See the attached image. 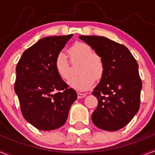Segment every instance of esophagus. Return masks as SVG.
I'll use <instances>...</instances> for the list:
<instances>
[{"instance_id": "obj_1", "label": "esophagus", "mask_w": 155, "mask_h": 155, "mask_svg": "<svg viewBox=\"0 0 155 155\" xmlns=\"http://www.w3.org/2000/svg\"><path fill=\"white\" fill-rule=\"evenodd\" d=\"M86 93H81V92H78V98H84L86 96Z\"/></svg>"}]
</instances>
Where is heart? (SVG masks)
I'll return each instance as SVG.
<instances>
[{
	"mask_svg": "<svg viewBox=\"0 0 155 155\" xmlns=\"http://www.w3.org/2000/svg\"><path fill=\"white\" fill-rule=\"evenodd\" d=\"M71 61H81L78 76L73 77L68 84L78 91L88 89L94 84V79L99 80L105 71V62L100 55L94 53L92 48L84 42H76L68 50ZM54 67L58 76L67 81L71 77L69 60L64 52L56 56Z\"/></svg>",
	"mask_w": 155,
	"mask_h": 155,
	"instance_id": "1",
	"label": "heart"
}]
</instances>
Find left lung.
<instances>
[{"label": "left lung", "mask_w": 155, "mask_h": 155, "mask_svg": "<svg viewBox=\"0 0 155 155\" xmlns=\"http://www.w3.org/2000/svg\"><path fill=\"white\" fill-rule=\"evenodd\" d=\"M105 62V71L93 95L98 106L91 115L93 124L104 130L116 131L130 122L140 109L142 81L138 64L130 50L108 38L81 35Z\"/></svg>", "instance_id": "left-lung-1"}]
</instances>
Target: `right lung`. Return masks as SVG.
Segmentation results:
<instances>
[{
	"label": "right lung",
	"mask_w": 155,
	"mask_h": 155,
	"mask_svg": "<svg viewBox=\"0 0 155 155\" xmlns=\"http://www.w3.org/2000/svg\"><path fill=\"white\" fill-rule=\"evenodd\" d=\"M72 34L42 38L27 49L16 66L15 91L22 116L40 130H52L67 121L78 94L58 76L56 56Z\"/></svg>",
	"instance_id": "right-lung-1"
}]
</instances>
